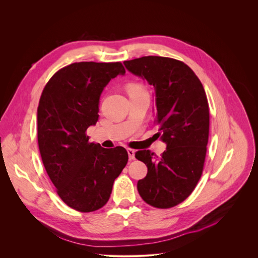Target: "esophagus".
I'll use <instances>...</instances> for the list:
<instances>
[{
    "mask_svg": "<svg viewBox=\"0 0 258 258\" xmlns=\"http://www.w3.org/2000/svg\"><path fill=\"white\" fill-rule=\"evenodd\" d=\"M135 153H136V151L134 149H131V148L127 149V154H128V157L131 160L135 159Z\"/></svg>",
    "mask_w": 258,
    "mask_h": 258,
    "instance_id": "34e87169",
    "label": "esophagus"
}]
</instances>
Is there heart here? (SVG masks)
Here are the masks:
<instances>
[{"instance_id":"obj_1","label":"heart","mask_w":258,"mask_h":258,"mask_svg":"<svg viewBox=\"0 0 258 258\" xmlns=\"http://www.w3.org/2000/svg\"><path fill=\"white\" fill-rule=\"evenodd\" d=\"M126 90H127L128 95H134V94H139V93L147 92L146 89L141 84H137V83H132V84L127 85Z\"/></svg>"}]
</instances>
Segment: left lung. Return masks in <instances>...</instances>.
Listing matches in <instances>:
<instances>
[{"label":"left lung","mask_w":258,"mask_h":258,"mask_svg":"<svg viewBox=\"0 0 258 258\" xmlns=\"http://www.w3.org/2000/svg\"><path fill=\"white\" fill-rule=\"evenodd\" d=\"M126 69L154 87L157 137L166 143L160 157L138 151L148 172L138 181L142 199L156 208L186 200L202 175L209 136V106L204 88L183 62L146 56L123 62Z\"/></svg>","instance_id":"left-lung-1"}]
</instances>
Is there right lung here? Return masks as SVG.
Here are the masks:
<instances>
[{"label":"right lung","mask_w":258,"mask_h":258,"mask_svg":"<svg viewBox=\"0 0 258 258\" xmlns=\"http://www.w3.org/2000/svg\"><path fill=\"white\" fill-rule=\"evenodd\" d=\"M124 73L120 62L72 63L50 79L40 99L38 143L44 166L62 201L81 212L107 203L128 160L123 147L105 149L87 136L98 121L103 89Z\"/></svg>","instance_id":"obj_1"}]
</instances>
